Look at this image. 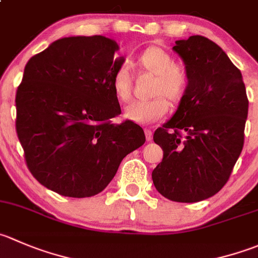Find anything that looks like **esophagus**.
Listing matches in <instances>:
<instances>
[{
  "label": "esophagus",
  "mask_w": 258,
  "mask_h": 258,
  "mask_svg": "<svg viewBox=\"0 0 258 258\" xmlns=\"http://www.w3.org/2000/svg\"><path fill=\"white\" fill-rule=\"evenodd\" d=\"M145 135H146L147 141H152V131L149 128H145Z\"/></svg>",
  "instance_id": "esophagus-1"
}]
</instances>
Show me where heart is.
<instances>
[{"label": "heart", "mask_w": 258, "mask_h": 258, "mask_svg": "<svg viewBox=\"0 0 258 258\" xmlns=\"http://www.w3.org/2000/svg\"><path fill=\"white\" fill-rule=\"evenodd\" d=\"M137 66L142 71L154 74L152 96L149 101H137L130 104L124 111V117L137 124H152L166 116L171 103L177 104L186 97L190 78L186 68L175 64V60L166 50L157 46L145 49L137 57ZM114 97L121 103H126L132 97V76L127 66H121L114 71L111 79Z\"/></svg>", "instance_id": "b5f03b06"}]
</instances>
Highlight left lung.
<instances>
[{
    "instance_id": "8db88e82",
    "label": "left lung",
    "mask_w": 258,
    "mask_h": 258,
    "mask_svg": "<svg viewBox=\"0 0 258 258\" xmlns=\"http://www.w3.org/2000/svg\"><path fill=\"white\" fill-rule=\"evenodd\" d=\"M189 73L186 97L155 131L164 151L152 181L165 198L204 201L228 181L244 141L248 99L241 71L216 42L201 35L175 41Z\"/></svg>"
}]
</instances>
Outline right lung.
<instances>
[{
	"mask_svg": "<svg viewBox=\"0 0 258 258\" xmlns=\"http://www.w3.org/2000/svg\"><path fill=\"white\" fill-rule=\"evenodd\" d=\"M108 37H62L27 61L16 92V132L30 172L47 189L87 198L111 182L126 155L145 144L121 113L111 79L124 57Z\"/></svg>",
	"mask_w": 258,
	"mask_h": 258,
	"instance_id": "right-lung-1",
	"label": "right lung"
}]
</instances>
